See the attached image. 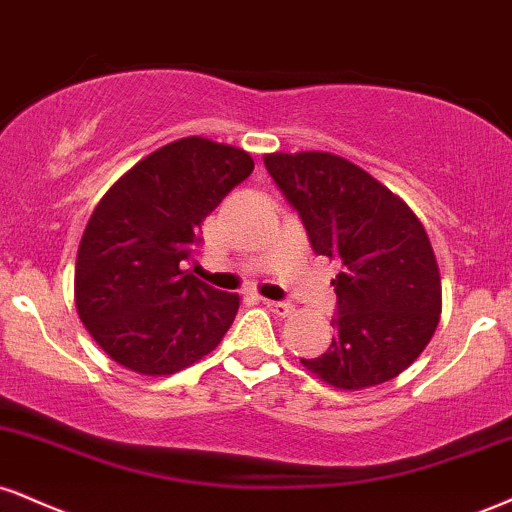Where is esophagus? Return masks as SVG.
I'll use <instances>...</instances> for the list:
<instances>
[{
	"label": "esophagus",
	"mask_w": 512,
	"mask_h": 512,
	"mask_svg": "<svg viewBox=\"0 0 512 512\" xmlns=\"http://www.w3.org/2000/svg\"><path fill=\"white\" fill-rule=\"evenodd\" d=\"M262 303L269 312H274V315H279V317H286V315H291V312H293V305L283 303V300H262Z\"/></svg>",
	"instance_id": "obj_1"
}]
</instances>
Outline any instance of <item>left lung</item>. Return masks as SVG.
I'll use <instances>...</instances> for the list:
<instances>
[{"label":"left lung","mask_w":512,"mask_h":512,"mask_svg":"<svg viewBox=\"0 0 512 512\" xmlns=\"http://www.w3.org/2000/svg\"><path fill=\"white\" fill-rule=\"evenodd\" d=\"M264 166L312 250L341 264L331 281L336 338L326 353L300 362L348 391L398 377L441 315L439 267L420 219L377 178L329 152H276Z\"/></svg>","instance_id":"8db88e82"}]
</instances>
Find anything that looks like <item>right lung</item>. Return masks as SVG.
<instances>
[{"label": "right lung", "instance_id": "obj_1", "mask_svg": "<svg viewBox=\"0 0 512 512\" xmlns=\"http://www.w3.org/2000/svg\"><path fill=\"white\" fill-rule=\"evenodd\" d=\"M255 169L248 152L183 138L123 174L80 238L76 307L100 348L138 374L162 377L212 353L240 298L188 274L200 224Z\"/></svg>", "mask_w": 512, "mask_h": 512}]
</instances>
